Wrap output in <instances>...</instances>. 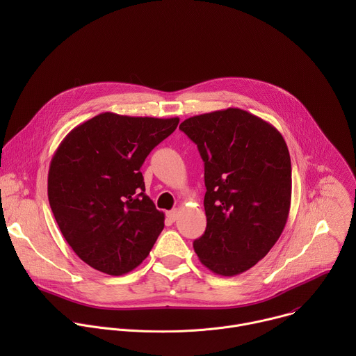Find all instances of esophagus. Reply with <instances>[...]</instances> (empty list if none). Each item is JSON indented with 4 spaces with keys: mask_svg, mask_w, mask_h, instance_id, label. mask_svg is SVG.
I'll return each instance as SVG.
<instances>
[{
    "mask_svg": "<svg viewBox=\"0 0 356 356\" xmlns=\"http://www.w3.org/2000/svg\"><path fill=\"white\" fill-rule=\"evenodd\" d=\"M177 216H179L177 209H175V210H172V211H168V213H166V217H168V218H169V221H172V222H175V221L177 220Z\"/></svg>",
    "mask_w": 356,
    "mask_h": 356,
    "instance_id": "1",
    "label": "esophagus"
}]
</instances>
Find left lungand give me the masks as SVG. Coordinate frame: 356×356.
<instances>
[{
    "instance_id": "obj_1",
    "label": "left lung",
    "mask_w": 356,
    "mask_h": 356,
    "mask_svg": "<svg viewBox=\"0 0 356 356\" xmlns=\"http://www.w3.org/2000/svg\"><path fill=\"white\" fill-rule=\"evenodd\" d=\"M179 128L204 162L207 228L194 250L214 273L239 275L268 255L287 222V145L273 125L239 108L195 115Z\"/></svg>"
}]
</instances>
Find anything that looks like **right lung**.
Instances as JSON below:
<instances>
[{"instance_id":"add662e5","label":"right lung","mask_w":356,"mask_h":356,"mask_svg":"<svg viewBox=\"0 0 356 356\" xmlns=\"http://www.w3.org/2000/svg\"><path fill=\"white\" fill-rule=\"evenodd\" d=\"M179 118L98 114L62 140L50 162L47 197L76 255L121 276L142 264L165 227L145 194L140 166Z\"/></svg>"}]
</instances>
